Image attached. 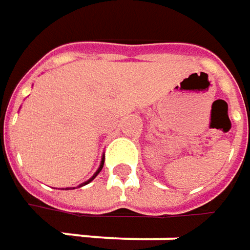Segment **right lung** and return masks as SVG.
Listing matches in <instances>:
<instances>
[{
  "instance_id": "add662e5",
  "label": "right lung",
  "mask_w": 250,
  "mask_h": 250,
  "mask_svg": "<svg viewBox=\"0 0 250 250\" xmlns=\"http://www.w3.org/2000/svg\"><path fill=\"white\" fill-rule=\"evenodd\" d=\"M103 166H104V156H103V157H101L100 167L97 168V171H96V172H94V174H93V177H91L90 179H87V181H86V182H83V184H81V185H79V187H78V188L84 187V185H87V184H89V182H91V181H93V179H94V178H96V177H97V175H99V172H100L101 169H103ZM66 189H69V188H66Z\"/></svg>"
}]
</instances>
